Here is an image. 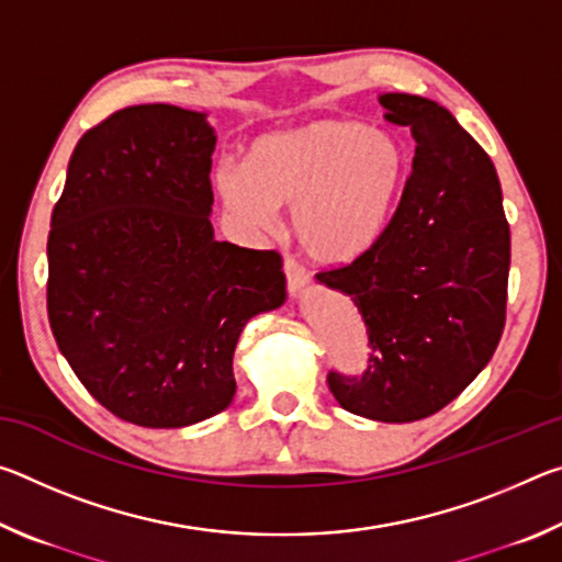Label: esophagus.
<instances>
[{"label": "esophagus", "mask_w": 562, "mask_h": 562, "mask_svg": "<svg viewBox=\"0 0 562 562\" xmlns=\"http://www.w3.org/2000/svg\"><path fill=\"white\" fill-rule=\"evenodd\" d=\"M284 278H288V290H290V294H294V297L307 290V284H310L307 270H304L294 258H284Z\"/></svg>", "instance_id": "34e87169"}]
</instances>
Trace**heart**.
<instances>
[{"label":"heart","mask_w":562,"mask_h":562,"mask_svg":"<svg viewBox=\"0 0 562 562\" xmlns=\"http://www.w3.org/2000/svg\"><path fill=\"white\" fill-rule=\"evenodd\" d=\"M412 156L392 133L349 119H317L255 140L247 168L225 164L215 186L237 221L270 227L274 205L292 207L290 231L319 265L372 252L392 225Z\"/></svg>","instance_id":"b5f03b06"}]
</instances>
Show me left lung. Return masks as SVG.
Segmentation results:
<instances>
[{
    "mask_svg": "<svg viewBox=\"0 0 562 562\" xmlns=\"http://www.w3.org/2000/svg\"><path fill=\"white\" fill-rule=\"evenodd\" d=\"M379 103L412 128V176L374 250L317 280L349 294L372 347L361 374L329 372V392L351 414L406 424L453 402L496 351L510 227L496 168L449 109L412 93Z\"/></svg>",
    "mask_w": 562,
    "mask_h": 562,
    "instance_id": "8db88e82",
    "label": "left lung"
}]
</instances>
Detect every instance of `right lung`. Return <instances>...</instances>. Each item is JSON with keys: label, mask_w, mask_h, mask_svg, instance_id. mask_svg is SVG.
Segmentation results:
<instances>
[{"label": "right lung", "mask_w": 562, "mask_h": 562, "mask_svg": "<svg viewBox=\"0 0 562 562\" xmlns=\"http://www.w3.org/2000/svg\"><path fill=\"white\" fill-rule=\"evenodd\" d=\"M213 150L205 113L116 111L76 144L52 213L56 345L101 406L146 429L231 406L243 327L288 297L278 252L215 240Z\"/></svg>", "instance_id": "obj_1"}]
</instances>
